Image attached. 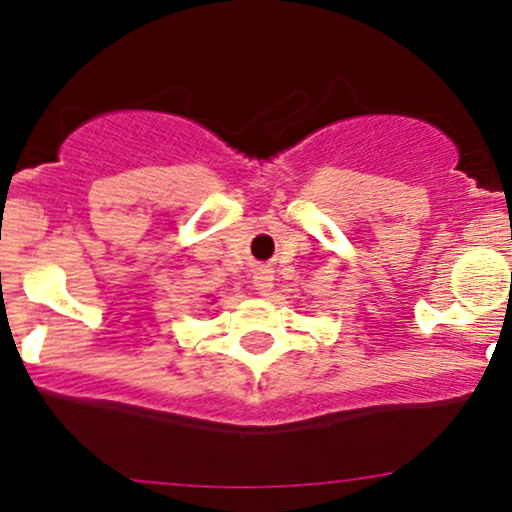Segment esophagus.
<instances>
[{"label": "esophagus", "instance_id": "1", "mask_svg": "<svg viewBox=\"0 0 512 512\" xmlns=\"http://www.w3.org/2000/svg\"><path fill=\"white\" fill-rule=\"evenodd\" d=\"M252 284H255V291L260 293V296H267V293L272 291V286H274V274H272V269L257 267L255 279H252Z\"/></svg>", "mask_w": 512, "mask_h": 512}]
</instances>
